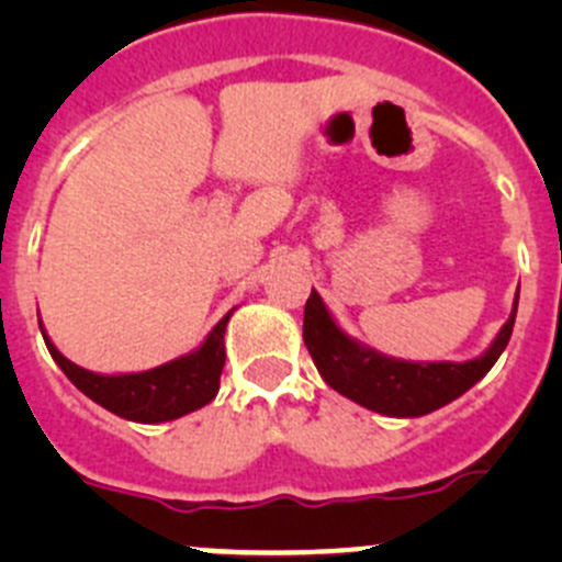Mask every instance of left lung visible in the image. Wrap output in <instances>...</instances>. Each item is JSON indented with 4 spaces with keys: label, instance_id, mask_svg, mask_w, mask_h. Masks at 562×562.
Returning <instances> with one entry per match:
<instances>
[{
    "label": "left lung",
    "instance_id": "1",
    "mask_svg": "<svg viewBox=\"0 0 562 562\" xmlns=\"http://www.w3.org/2000/svg\"><path fill=\"white\" fill-rule=\"evenodd\" d=\"M517 304L519 293L508 321L479 359L405 361L350 337L313 288L304 307V345L321 378L334 391L381 416L416 418L454 402L495 367L512 339Z\"/></svg>",
    "mask_w": 562,
    "mask_h": 562
}]
</instances>
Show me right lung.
I'll list each match as a JSON object with an SVG mask.
<instances>
[{"label": "right lung", "instance_id": "obj_1", "mask_svg": "<svg viewBox=\"0 0 562 562\" xmlns=\"http://www.w3.org/2000/svg\"><path fill=\"white\" fill-rule=\"evenodd\" d=\"M234 310L220 317L217 326L190 353L176 356L151 370L119 372V375H105V372H92L72 364L50 342L43 323H40V331H43L50 359L61 367L72 386L83 391L89 400L127 422L162 424L187 416L217 396L220 375L225 367V326H228Z\"/></svg>", "mask_w": 562, "mask_h": 562}]
</instances>
